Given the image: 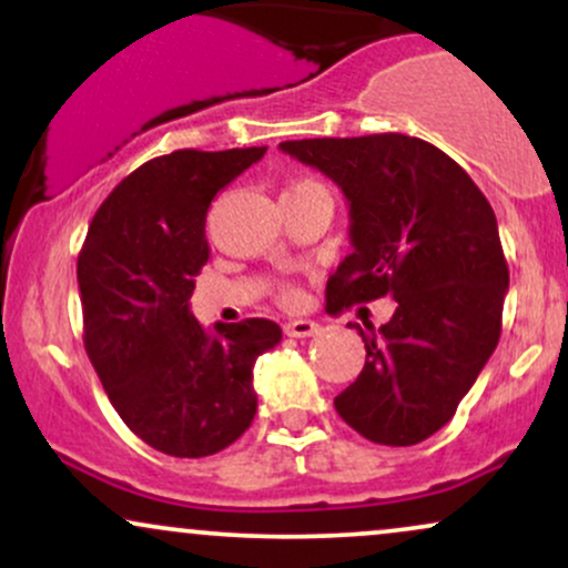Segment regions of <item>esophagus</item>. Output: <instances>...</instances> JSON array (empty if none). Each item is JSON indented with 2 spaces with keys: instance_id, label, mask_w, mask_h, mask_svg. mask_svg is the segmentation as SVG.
I'll return each instance as SVG.
<instances>
[{
  "instance_id": "34e87169",
  "label": "esophagus",
  "mask_w": 568,
  "mask_h": 568,
  "mask_svg": "<svg viewBox=\"0 0 568 568\" xmlns=\"http://www.w3.org/2000/svg\"><path fill=\"white\" fill-rule=\"evenodd\" d=\"M321 331V325L315 321H288L285 323V334L293 338H306V336H315Z\"/></svg>"
}]
</instances>
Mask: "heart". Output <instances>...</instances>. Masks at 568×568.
<instances>
[{
    "instance_id": "b5f03b06",
    "label": "heart",
    "mask_w": 568,
    "mask_h": 568,
    "mask_svg": "<svg viewBox=\"0 0 568 568\" xmlns=\"http://www.w3.org/2000/svg\"><path fill=\"white\" fill-rule=\"evenodd\" d=\"M304 186H317V184H315V181H293V184L285 189V192H293V189H304ZM283 296L285 298H293V296H296V293H293V288H285Z\"/></svg>"
}]
</instances>
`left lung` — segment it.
Here are the masks:
<instances>
[{"label": "left lung", "instance_id": "obj_1", "mask_svg": "<svg viewBox=\"0 0 568 568\" xmlns=\"http://www.w3.org/2000/svg\"><path fill=\"white\" fill-rule=\"evenodd\" d=\"M280 149L347 197L352 253L328 277L331 315L395 298L389 323L361 331L366 366L336 395L338 416L371 443H422L452 419L497 349L510 288L497 216L470 175L422 139L379 133Z\"/></svg>", "mask_w": 568, "mask_h": 568}]
</instances>
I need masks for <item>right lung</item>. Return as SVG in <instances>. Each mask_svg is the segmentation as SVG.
Listing matches in <instances>:
<instances>
[{
	"label": "right lung",
	"mask_w": 568,
	"mask_h": 568,
	"mask_svg": "<svg viewBox=\"0 0 568 568\" xmlns=\"http://www.w3.org/2000/svg\"><path fill=\"white\" fill-rule=\"evenodd\" d=\"M266 146L179 149L143 162L103 200L77 258L84 349L143 443L181 459L232 446L256 416L253 363L283 338L251 317L205 331L189 310L207 262V207Z\"/></svg>",
	"instance_id": "1"
}]
</instances>
